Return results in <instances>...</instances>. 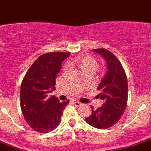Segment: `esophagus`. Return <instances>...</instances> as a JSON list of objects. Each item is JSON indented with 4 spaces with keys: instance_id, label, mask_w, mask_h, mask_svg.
I'll return each mask as SVG.
<instances>
[{
    "instance_id": "1",
    "label": "esophagus",
    "mask_w": 151,
    "mask_h": 151,
    "mask_svg": "<svg viewBox=\"0 0 151 151\" xmlns=\"http://www.w3.org/2000/svg\"><path fill=\"white\" fill-rule=\"evenodd\" d=\"M73 103H74V105H76V106H80V105H82V103L79 102V101H76V100L73 101Z\"/></svg>"
}]
</instances>
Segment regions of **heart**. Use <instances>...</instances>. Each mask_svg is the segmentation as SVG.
<instances>
[{"instance_id":"obj_1","label":"heart","mask_w":151,"mask_h":151,"mask_svg":"<svg viewBox=\"0 0 151 151\" xmlns=\"http://www.w3.org/2000/svg\"><path fill=\"white\" fill-rule=\"evenodd\" d=\"M73 61L83 73H86L87 71L94 72L97 68V60L91 55H79L75 58ZM65 69L66 65L64 66V69Z\"/></svg>"}]
</instances>
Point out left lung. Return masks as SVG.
Returning a JSON list of instances; mask_svg holds the SVG:
<instances>
[{
    "mask_svg": "<svg viewBox=\"0 0 151 151\" xmlns=\"http://www.w3.org/2000/svg\"><path fill=\"white\" fill-rule=\"evenodd\" d=\"M106 61L108 71L98 87L96 96L104 104L96 110L91 108V114L86 122L99 129H108L114 126L125 111L127 103V79L121 62L107 49H94Z\"/></svg>",
    "mask_w": 151,
    "mask_h": 151,
    "instance_id": "obj_1",
    "label": "left lung"
}]
</instances>
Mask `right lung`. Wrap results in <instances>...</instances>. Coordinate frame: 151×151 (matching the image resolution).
<instances>
[{
    "instance_id": "obj_1",
    "label": "right lung",
    "mask_w": 151,
    "mask_h": 151,
    "mask_svg": "<svg viewBox=\"0 0 151 151\" xmlns=\"http://www.w3.org/2000/svg\"><path fill=\"white\" fill-rule=\"evenodd\" d=\"M69 52H47L39 56L23 78L20 108L29 127L38 133L53 131L61 122V116L69 100L60 102L49 93L56 89V78L62 63Z\"/></svg>"
}]
</instances>
